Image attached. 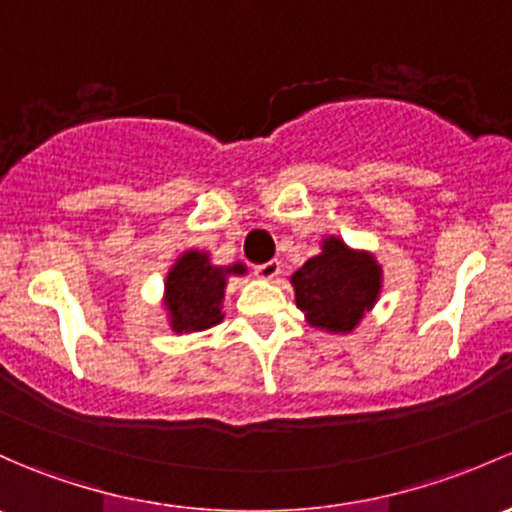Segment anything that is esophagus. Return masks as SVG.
Here are the masks:
<instances>
[{
    "instance_id": "esophagus-1",
    "label": "esophagus",
    "mask_w": 512,
    "mask_h": 512,
    "mask_svg": "<svg viewBox=\"0 0 512 512\" xmlns=\"http://www.w3.org/2000/svg\"><path fill=\"white\" fill-rule=\"evenodd\" d=\"M279 272H282L279 260H270V262H265V265H255V274L260 279H274Z\"/></svg>"
}]
</instances>
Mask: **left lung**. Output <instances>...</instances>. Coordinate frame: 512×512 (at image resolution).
Segmentation results:
<instances>
[{"instance_id":"obj_1","label":"left lung","mask_w":512,"mask_h":512,"mask_svg":"<svg viewBox=\"0 0 512 512\" xmlns=\"http://www.w3.org/2000/svg\"><path fill=\"white\" fill-rule=\"evenodd\" d=\"M380 265L368 252H355L338 238H326L321 255L294 272V297L306 321L333 333L353 331L380 294Z\"/></svg>"}]
</instances>
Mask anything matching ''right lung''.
Segmentation results:
<instances>
[{
    "instance_id": "right-lung-1",
    "label": "right lung",
    "mask_w": 512,
    "mask_h": 512,
    "mask_svg": "<svg viewBox=\"0 0 512 512\" xmlns=\"http://www.w3.org/2000/svg\"><path fill=\"white\" fill-rule=\"evenodd\" d=\"M230 274H245V265L213 267L206 252L191 250L179 257L166 277V309L174 331H203L223 321L225 282Z\"/></svg>"
}]
</instances>
